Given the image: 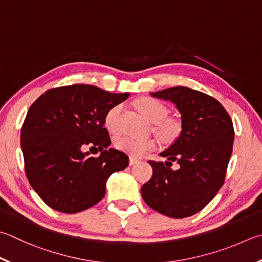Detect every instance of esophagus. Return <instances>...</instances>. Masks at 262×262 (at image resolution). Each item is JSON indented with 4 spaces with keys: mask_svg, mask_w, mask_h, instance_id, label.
Wrapping results in <instances>:
<instances>
[{
    "mask_svg": "<svg viewBox=\"0 0 262 262\" xmlns=\"http://www.w3.org/2000/svg\"><path fill=\"white\" fill-rule=\"evenodd\" d=\"M139 163H140V160H139V159L133 158V157H130V158H129V165H130V166H134V165L139 164Z\"/></svg>",
    "mask_w": 262,
    "mask_h": 262,
    "instance_id": "obj_1",
    "label": "esophagus"
}]
</instances>
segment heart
Instances as JSON below:
<instances>
[{"label":"heart","instance_id":"obj_1","mask_svg":"<svg viewBox=\"0 0 262 262\" xmlns=\"http://www.w3.org/2000/svg\"><path fill=\"white\" fill-rule=\"evenodd\" d=\"M136 107L150 122H154V132L159 140L166 144L173 143L181 134V123L172 118H165L167 108L158 99L143 97L136 101ZM122 105L112 106L104 117V126L111 134H117L120 130V116ZM113 144L118 150L126 152L132 157H142L146 152L154 150L157 142L152 137L136 139V137L122 135L118 136L113 141Z\"/></svg>","mask_w":262,"mask_h":262}]
</instances>
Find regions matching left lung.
I'll return each instance as SVG.
<instances>
[{
    "mask_svg": "<svg viewBox=\"0 0 262 262\" xmlns=\"http://www.w3.org/2000/svg\"><path fill=\"white\" fill-rule=\"evenodd\" d=\"M150 95L175 104L182 130L160 154L169 161H149L154 173L142 185V197L147 206L169 217L193 215L225 182L235 136L232 121L215 98L188 87L179 85ZM172 161L180 165L179 170L170 168Z\"/></svg>",
    "mask_w": 262,
    "mask_h": 262,
    "instance_id": "1",
    "label": "left lung"
}]
</instances>
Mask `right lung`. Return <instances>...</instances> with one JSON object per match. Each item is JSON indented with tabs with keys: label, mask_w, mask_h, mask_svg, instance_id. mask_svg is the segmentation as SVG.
Masks as SVG:
<instances>
[{
	"label": "right lung",
	"mask_w": 262,
	"mask_h": 262,
	"mask_svg": "<svg viewBox=\"0 0 262 262\" xmlns=\"http://www.w3.org/2000/svg\"><path fill=\"white\" fill-rule=\"evenodd\" d=\"M128 96L96 85L72 84L47 90L32 104L20 134L25 172L52 210L73 214L96 205L105 194L110 175L127 167L128 156L108 149L104 117ZM87 145L101 155L95 159L83 152Z\"/></svg>",
	"instance_id": "1"
}]
</instances>
